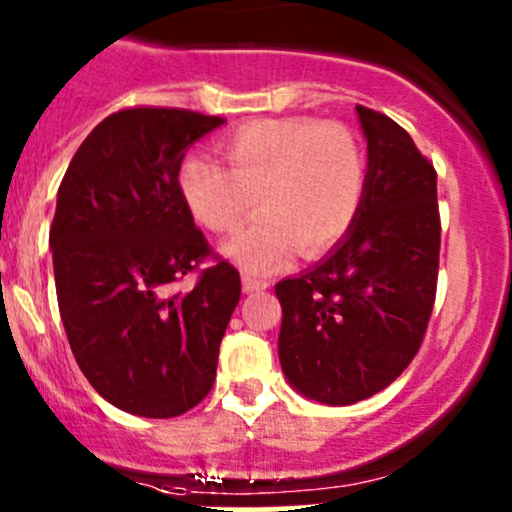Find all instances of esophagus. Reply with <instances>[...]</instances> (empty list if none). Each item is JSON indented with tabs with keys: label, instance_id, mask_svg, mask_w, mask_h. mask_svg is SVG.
I'll use <instances>...</instances> for the list:
<instances>
[{
	"label": "esophagus",
	"instance_id": "1",
	"mask_svg": "<svg viewBox=\"0 0 512 512\" xmlns=\"http://www.w3.org/2000/svg\"><path fill=\"white\" fill-rule=\"evenodd\" d=\"M267 287H270V282L262 280V277L250 275V272H245V275H242V289H245L247 294L260 292V289H267Z\"/></svg>",
	"mask_w": 512,
	"mask_h": 512
}]
</instances>
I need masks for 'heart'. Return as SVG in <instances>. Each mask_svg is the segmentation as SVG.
<instances>
[{"label":"heart","instance_id":"1","mask_svg":"<svg viewBox=\"0 0 512 512\" xmlns=\"http://www.w3.org/2000/svg\"><path fill=\"white\" fill-rule=\"evenodd\" d=\"M218 151L227 168L188 158L178 188L190 215L220 235L240 230L260 198L265 215L223 247L245 270H277L294 247L322 255L352 230L366 193V158L347 123L257 118L220 138Z\"/></svg>","mask_w":512,"mask_h":512}]
</instances>
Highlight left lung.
<instances>
[{
    "instance_id": "1",
    "label": "left lung",
    "mask_w": 512,
    "mask_h": 512,
    "mask_svg": "<svg viewBox=\"0 0 512 512\" xmlns=\"http://www.w3.org/2000/svg\"><path fill=\"white\" fill-rule=\"evenodd\" d=\"M366 193L352 230L312 270L275 285L280 364L307 399L349 406L379 394L418 354L436 302V168L409 133L356 106Z\"/></svg>"
}]
</instances>
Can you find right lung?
Returning <instances> with one entry per match:
<instances>
[{
    "label": "right lung",
    "mask_w": 512,
    "mask_h": 512,
    "mask_svg": "<svg viewBox=\"0 0 512 512\" xmlns=\"http://www.w3.org/2000/svg\"><path fill=\"white\" fill-rule=\"evenodd\" d=\"M220 116L136 106L103 118L59 185L49 245L76 364L116 409L173 418L213 389L240 272L213 255L178 188ZM208 256L214 265L199 270ZM200 271L190 293L172 285Z\"/></svg>",
    "instance_id": "1"
}]
</instances>
